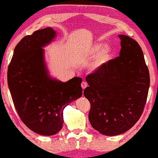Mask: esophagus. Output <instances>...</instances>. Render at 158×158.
Masks as SVG:
<instances>
[{
    "label": "esophagus",
    "mask_w": 158,
    "mask_h": 158,
    "mask_svg": "<svg viewBox=\"0 0 158 158\" xmlns=\"http://www.w3.org/2000/svg\"><path fill=\"white\" fill-rule=\"evenodd\" d=\"M87 86H88V83H87L86 82H85V81H83V82H82V83H81V87H82V88L83 89V90H84L85 88H86Z\"/></svg>",
    "instance_id": "1"
}]
</instances>
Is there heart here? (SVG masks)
<instances>
[{
	"label": "heart",
	"mask_w": 158,
	"mask_h": 158,
	"mask_svg": "<svg viewBox=\"0 0 158 158\" xmlns=\"http://www.w3.org/2000/svg\"><path fill=\"white\" fill-rule=\"evenodd\" d=\"M113 50L110 45L108 44L102 45L101 43H96L89 48L87 56L88 58H92L95 56L92 68L93 70H98L110 59Z\"/></svg>",
	"instance_id": "b5f03b06"
}]
</instances>
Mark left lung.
<instances>
[{
	"instance_id": "8db88e82",
	"label": "left lung",
	"mask_w": 158,
	"mask_h": 158,
	"mask_svg": "<svg viewBox=\"0 0 158 158\" xmlns=\"http://www.w3.org/2000/svg\"><path fill=\"white\" fill-rule=\"evenodd\" d=\"M120 56L86 77L84 95L90 103L88 118L100 133L118 135L130 130L143 112L150 87L149 70L140 45L119 35Z\"/></svg>"
}]
</instances>
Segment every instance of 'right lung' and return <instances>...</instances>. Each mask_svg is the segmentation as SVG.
Instances as JSON below:
<instances>
[{"label": "right lung", "instance_id": "add662e5", "mask_svg": "<svg viewBox=\"0 0 158 158\" xmlns=\"http://www.w3.org/2000/svg\"><path fill=\"white\" fill-rule=\"evenodd\" d=\"M52 28L38 30L18 43L8 69V85L18 115L29 129L53 135L63 125V110L82 96V79L62 82L50 75L45 50L54 40Z\"/></svg>", "mask_w": 158, "mask_h": 158}]
</instances>
